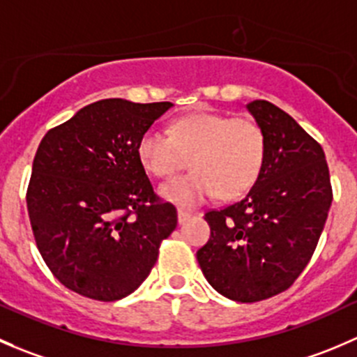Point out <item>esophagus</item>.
I'll return each mask as SVG.
<instances>
[{"label": "esophagus", "mask_w": 357, "mask_h": 357, "mask_svg": "<svg viewBox=\"0 0 357 357\" xmlns=\"http://www.w3.org/2000/svg\"><path fill=\"white\" fill-rule=\"evenodd\" d=\"M192 211H185V209H178V220L179 223H185L188 218H192Z\"/></svg>", "instance_id": "obj_1"}]
</instances>
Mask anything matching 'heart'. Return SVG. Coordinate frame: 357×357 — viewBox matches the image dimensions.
<instances>
[{"label": "heart", "instance_id": "b5f03b06", "mask_svg": "<svg viewBox=\"0 0 357 357\" xmlns=\"http://www.w3.org/2000/svg\"><path fill=\"white\" fill-rule=\"evenodd\" d=\"M139 164L155 178L193 171L160 186V195L178 206H195L213 195L241 197L258 181L266 158V136L252 116L199 112L169 126V136L150 129L136 148Z\"/></svg>", "mask_w": 357, "mask_h": 357}]
</instances>
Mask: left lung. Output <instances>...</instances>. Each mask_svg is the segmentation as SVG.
I'll return each instance as SVG.
<instances>
[{
    "instance_id": "obj_1",
    "label": "left lung",
    "mask_w": 357,
    "mask_h": 357,
    "mask_svg": "<svg viewBox=\"0 0 357 357\" xmlns=\"http://www.w3.org/2000/svg\"><path fill=\"white\" fill-rule=\"evenodd\" d=\"M248 109L266 136L261 174L244 199L207 211L211 237L197 251L207 282L242 303L279 295L298 279L333 200L321 144L272 102Z\"/></svg>"
}]
</instances>
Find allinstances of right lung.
Segmentation results:
<instances>
[{"label":"right lung","mask_w":357,"mask_h":357,"mask_svg":"<svg viewBox=\"0 0 357 357\" xmlns=\"http://www.w3.org/2000/svg\"><path fill=\"white\" fill-rule=\"evenodd\" d=\"M172 102L102 99L45 134L27 186L38 251L61 284L99 302L148 278L178 213L153 192L137 141Z\"/></svg>","instance_id":"add662e5"}]
</instances>
